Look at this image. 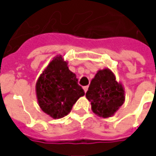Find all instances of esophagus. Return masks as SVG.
Returning <instances> with one entry per match:
<instances>
[{
    "label": "esophagus",
    "instance_id": "esophagus-1",
    "mask_svg": "<svg viewBox=\"0 0 156 156\" xmlns=\"http://www.w3.org/2000/svg\"><path fill=\"white\" fill-rule=\"evenodd\" d=\"M88 86H84V87H83V90H84L85 93L88 91Z\"/></svg>",
    "mask_w": 156,
    "mask_h": 156
}]
</instances>
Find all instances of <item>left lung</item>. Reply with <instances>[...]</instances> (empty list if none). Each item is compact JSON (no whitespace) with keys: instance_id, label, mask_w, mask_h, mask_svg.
<instances>
[{"instance_id":"1","label":"left lung","mask_w":156,"mask_h":156,"mask_svg":"<svg viewBox=\"0 0 156 156\" xmlns=\"http://www.w3.org/2000/svg\"><path fill=\"white\" fill-rule=\"evenodd\" d=\"M86 98L91 103L94 114L99 117H111L124 104V87L116 81L111 70L105 68L98 70L92 79Z\"/></svg>"}]
</instances>
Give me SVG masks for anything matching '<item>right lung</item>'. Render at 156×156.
<instances>
[{
  "label": "right lung",
  "mask_w": 156,
  "mask_h": 156,
  "mask_svg": "<svg viewBox=\"0 0 156 156\" xmlns=\"http://www.w3.org/2000/svg\"><path fill=\"white\" fill-rule=\"evenodd\" d=\"M36 94L41 110L53 119H60L70 113L84 91L60 55L55 57L40 75Z\"/></svg>",
  "instance_id": "obj_1"
}]
</instances>
